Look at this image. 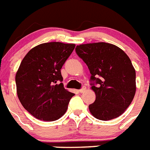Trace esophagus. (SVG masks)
Returning <instances> with one entry per match:
<instances>
[{"label":"esophagus","instance_id":"34e87169","mask_svg":"<svg viewBox=\"0 0 150 150\" xmlns=\"http://www.w3.org/2000/svg\"><path fill=\"white\" fill-rule=\"evenodd\" d=\"M85 91H86V87L83 86L81 89H79V92L83 93V92H85Z\"/></svg>","mask_w":150,"mask_h":150}]
</instances>
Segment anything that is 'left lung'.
Instances as JSON below:
<instances>
[{
  "label": "left lung",
  "mask_w": 150,
  "mask_h": 150,
  "mask_svg": "<svg viewBox=\"0 0 150 150\" xmlns=\"http://www.w3.org/2000/svg\"><path fill=\"white\" fill-rule=\"evenodd\" d=\"M75 52L88 65L96 99L88 106L94 117L109 120L121 115L136 93V71L121 49L107 42L82 44Z\"/></svg>",
  "instance_id": "1"
}]
</instances>
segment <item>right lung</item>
<instances>
[{
	"instance_id": "obj_1",
	"label": "right lung",
	"mask_w": 150,
	"mask_h": 150,
	"mask_svg": "<svg viewBox=\"0 0 150 150\" xmlns=\"http://www.w3.org/2000/svg\"><path fill=\"white\" fill-rule=\"evenodd\" d=\"M75 44L46 42L33 48L21 62L16 74L18 98L39 120L54 121L67 110L75 94L64 88L61 69Z\"/></svg>"
}]
</instances>
